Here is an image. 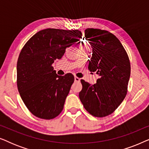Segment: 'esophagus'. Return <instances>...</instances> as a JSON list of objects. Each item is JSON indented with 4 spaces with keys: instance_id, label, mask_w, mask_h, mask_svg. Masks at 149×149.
Masks as SVG:
<instances>
[{
    "instance_id": "1",
    "label": "esophagus",
    "mask_w": 149,
    "mask_h": 149,
    "mask_svg": "<svg viewBox=\"0 0 149 149\" xmlns=\"http://www.w3.org/2000/svg\"><path fill=\"white\" fill-rule=\"evenodd\" d=\"M74 81L75 82H79L80 81V79L77 77H74Z\"/></svg>"
}]
</instances>
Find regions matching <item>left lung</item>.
<instances>
[{
  "label": "left lung",
  "instance_id": "left-lung-1",
  "mask_svg": "<svg viewBox=\"0 0 149 149\" xmlns=\"http://www.w3.org/2000/svg\"><path fill=\"white\" fill-rule=\"evenodd\" d=\"M85 33L93 49L88 69L100 78L94 85L81 79L79 98L89 114L104 117L113 113L127 95L130 59L119 40L110 32L87 28Z\"/></svg>",
  "mask_w": 149,
  "mask_h": 149
}]
</instances>
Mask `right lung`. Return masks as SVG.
I'll return each mask as SVG.
<instances>
[{
  "label": "right lung",
  "mask_w": 149,
  "mask_h": 149,
  "mask_svg": "<svg viewBox=\"0 0 149 149\" xmlns=\"http://www.w3.org/2000/svg\"><path fill=\"white\" fill-rule=\"evenodd\" d=\"M81 36L79 30L47 28L32 36L22 49L17 86L26 107L36 117L52 119L62 111L74 78L71 73L59 76L52 64Z\"/></svg>",
  "instance_id": "right-lung-1"
}]
</instances>
